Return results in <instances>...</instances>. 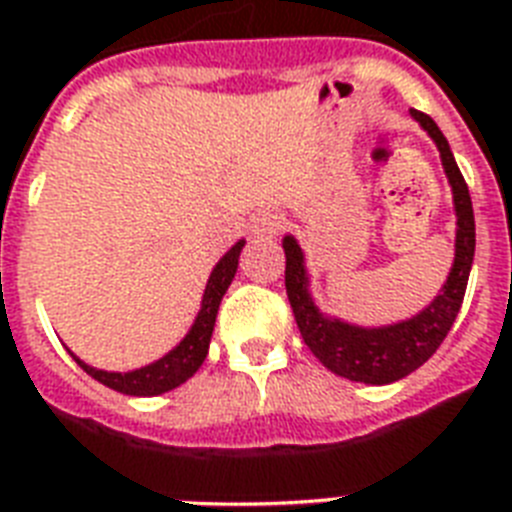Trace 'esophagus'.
Segmentation results:
<instances>
[{"mask_svg":"<svg viewBox=\"0 0 512 512\" xmlns=\"http://www.w3.org/2000/svg\"><path fill=\"white\" fill-rule=\"evenodd\" d=\"M281 231V217L276 212H260L252 217V233L257 239H273Z\"/></svg>","mask_w":512,"mask_h":512,"instance_id":"34e87169","label":"esophagus"}]
</instances>
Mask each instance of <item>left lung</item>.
Wrapping results in <instances>:
<instances>
[{
	"label": "left lung",
	"instance_id": "8db88e82",
	"mask_svg": "<svg viewBox=\"0 0 512 512\" xmlns=\"http://www.w3.org/2000/svg\"><path fill=\"white\" fill-rule=\"evenodd\" d=\"M414 122L430 135L436 143L441 164H444L446 180L452 185L454 215H457V233H454V263L446 276L444 287L425 305L417 316L385 327H358L337 316H327L319 311V305L311 297V276L305 268V255L295 236H284V255H287V297L295 313L297 327L305 345L313 350V356L327 366L329 372L340 374L345 380L366 382V385H388L396 382L414 369H420L438 345L449 335L457 313H460L462 297L468 289L470 265L476 255V220H473V201H470L468 183L462 177L460 167L454 162V154L446 143L444 132L438 124L422 111H414Z\"/></svg>",
	"mask_w": 512,
	"mask_h": 512
}]
</instances>
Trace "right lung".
Listing matches in <instances>:
<instances>
[{"label":"right lung","instance_id":"1","mask_svg":"<svg viewBox=\"0 0 512 512\" xmlns=\"http://www.w3.org/2000/svg\"><path fill=\"white\" fill-rule=\"evenodd\" d=\"M247 241L239 239L228 252H225L217 265L212 268L207 279V287H204V295H201V308L193 319L191 329L183 340L177 342L170 353H164L159 361L154 364L140 366V369H132V372H106V369H95V366L84 364L82 358L71 356L84 372L95 377L98 382H103L106 388L119 390L124 396H162L167 390H175L177 385H183L185 380H191L193 374L199 372V366L204 364L209 350V340H212V329H215L217 308H220V300L231 287L233 276H236V268H239V255Z\"/></svg>","mask_w":512,"mask_h":512}]
</instances>
